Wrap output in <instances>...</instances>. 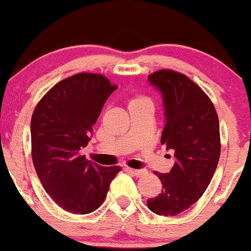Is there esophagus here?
<instances>
[{"label":"esophagus","instance_id":"34e87169","mask_svg":"<svg viewBox=\"0 0 251 251\" xmlns=\"http://www.w3.org/2000/svg\"><path fill=\"white\" fill-rule=\"evenodd\" d=\"M126 171L135 177H141V176H145L148 173V171L145 170H133V168H126Z\"/></svg>","mask_w":251,"mask_h":251}]
</instances>
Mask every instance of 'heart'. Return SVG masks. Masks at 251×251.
Segmentation results:
<instances>
[{
	"label": "heart",
	"instance_id": "obj_1",
	"mask_svg": "<svg viewBox=\"0 0 251 251\" xmlns=\"http://www.w3.org/2000/svg\"><path fill=\"white\" fill-rule=\"evenodd\" d=\"M141 103H150L149 99L143 98V96H136V98L131 99L129 106H135V105H141Z\"/></svg>",
	"mask_w": 251,
	"mask_h": 251
}]
</instances>
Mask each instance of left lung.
Returning a JSON list of instances; mask_svg holds the SVG:
<instances>
[{
    "label": "left lung",
    "mask_w": 251,
    "mask_h": 251,
    "mask_svg": "<svg viewBox=\"0 0 251 251\" xmlns=\"http://www.w3.org/2000/svg\"><path fill=\"white\" fill-rule=\"evenodd\" d=\"M148 79L162 98L161 143L176 158L170 172H155L162 192L148 199V207L156 215L176 216L195 204L209 187L221 153L220 123L213 103L187 75L162 69Z\"/></svg>",
    "instance_id": "8db88e82"
}]
</instances>
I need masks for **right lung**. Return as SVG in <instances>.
Listing matches in <instances>:
<instances>
[{
	"instance_id": "right-lung-1",
	"label": "right lung",
	"mask_w": 251,
	"mask_h": 251,
	"mask_svg": "<svg viewBox=\"0 0 251 251\" xmlns=\"http://www.w3.org/2000/svg\"><path fill=\"white\" fill-rule=\"evenodd\" d=\"M116 89L101 74L79 73L57 83L34 110V167L47 194L68 212L85 215L99 209L121 171L118 166L96 165L80 153Z\"/></svg>"
}]
</instances>
